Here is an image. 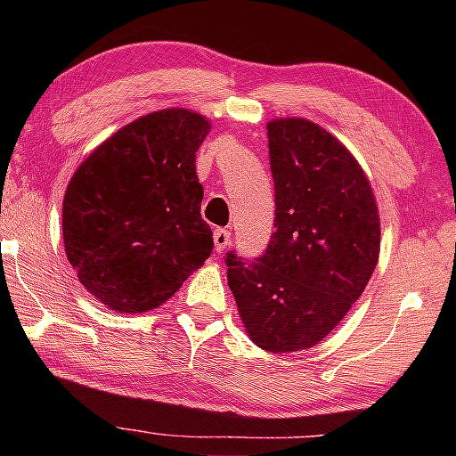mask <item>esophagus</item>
Masks as SVG:
<instances>
[{
  "label": "esophagus",
  "mask_w": 456,
  "mask_h": 456,
  "mask_svg": "<svg viewBox=\"0 0 456 456\" xmlns=\"http://www.w3.org/2000/svg\"><path fill=\"white\" fill-rule=\"evenodd\" d=\"M214 245H216V253H224L230 245V230L226 228H217L214 232Z\"/></svg>",
  "instance_id": "esophagus-1"
}]
</instances>
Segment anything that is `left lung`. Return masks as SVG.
Masks as SVG:
<instances>
[{
	"instance_id": "1",
	"label": "left lung",
	"mask_w": 456,
	"mask_h": 456,
	"mask_svg": "<svg viewBox=\"0 0 456 456\" xmlns=\"http://www.w3.org/2000/svg\"><path fill=\"white\" fill-rule=\"evenodd\" d=\"M267 139L276 230L259 257L228 251V286L255 345L290 353L326 338L365 290L379 217L365 172L328 130L280 118Z\"/></svg>"
}]
</instances>
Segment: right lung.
<instances>
[{"instance_id":"add662e5","label":"right lung","mask_w":456,"mask_h":456,"mask_svg":"<svg viewBox=\"0 0 456 456\" xmlns=\"http://www.w3.org/2000/svg\"><path fill=\"white\" fill-rule=\"evenodd\" d=\"M209 122L161 110L126 124L68 184L61 232L80 284L114 311L159 307L211 255L195 153Z\"/></svg>"}]
</instances>
